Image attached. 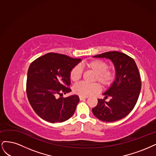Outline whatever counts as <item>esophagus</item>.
I'll return each mask as SVG.
<instances>
[{
	"instance_id": "1",
	"label": "esophagus",
	"mask_w": 156,
	"mask_h": 156,
	"mask_svg": "<svg viewBox=\"0 0 156 156\" xmlns=\"http://www.w3.org/2000/svg\"><path fill=\"white\" fill-rule=\"evenodd\" d=\"M86 98H87V97H84L80 96V100H83L86 99Z\"/></svg>"
}]
</instances>
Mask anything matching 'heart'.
Segmentation results:
<instances>
[{
  "label": "heart",
  "mask_w": 156,
  "mask_h": 156,
  "mask_svg": "<svg viewBox=\"0 0 156 156\" xmlns=\"http://www.w3.org/2000/svg\"><path fill=\"white\" fill-rule=\"evenodd\" d=\"M89 71L95 73L94 81H98L103 87H108L115 79V71L109 69L108 64L100 59H93L85 62L83 65ZM70 78L73 82H77L82 76V69L80 65H76L70 71ZM100 91V86L98 83H87L81 82L73 87V91L79 96L87 97Z\"/></svg>",
  "instance_id": "1"
}]
</instances>
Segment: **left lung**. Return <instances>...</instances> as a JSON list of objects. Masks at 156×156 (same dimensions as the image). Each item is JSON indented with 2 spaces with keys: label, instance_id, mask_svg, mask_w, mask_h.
Listing matches in <instances>:
<instances>
[{
  "label": "left lung",
  "instance_id": "1",
  "mask_svg": "<svg viewBox=\"0 0 156 156\" xmlns=\"http://www.w3.org/2000/svg\"><path fill=\"white\" fill-rule=\"evenodd\" d=\"M95 58L111 59L116 71L114 82L103 93L105 99H98L96 107L92 109L94 115L104 122H115L126 117L136 104L141 89V81L136 63L133 58L117 51L104 52Z\"/></svg>",
  "mask_w": 156,
  "mask_h": 156
}]
</instances>
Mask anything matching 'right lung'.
Listing matches in <instances>:
<instances>
[{
	"instance_id": "1",
	"label": "right lung",
	"mask_w": 156,
	"mask_h": 156,
	"mask_svg": "<svg viewBox=\"0 0 156 156\" xmlns=\"http://www.w3.org/2000/svg\"><path fill=\"white\" fill-rule=\"evenodd\" d=\"M80 62L81 59L51 52L35 59L30 65L27 94L34 112L41 119L55 123L73 116L80 98L76 94L66 98L62 94L71 91L69 87L70 71Z\"/></svg>"
}]
</instances>
